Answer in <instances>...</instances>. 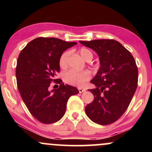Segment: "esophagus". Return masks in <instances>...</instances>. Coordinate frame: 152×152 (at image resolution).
Listing matches in <instances>:
<instances>
[{
  "mask_svg": "<svg viewBox=\"0 0 152 152\" xmlns=\"http://www.w3.org/2000/svg\"><path fill=\"white\" fill-rule=\"evenodd\" d=\"M78 91H79V93H83V92L86 91V89L83 88H81V87H78Z\"/></svg>",
  "mask_w": 152,
  "mask_h": 152,
  "instance_id": "obj_1",
  "label": "esophagus"
}]
</instances>
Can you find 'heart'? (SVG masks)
<instances>
[{
    "instance_id": "1",
    "label": "heart",
    "mask_w": 152,
    "mask_h": 152,
    "mask_svg": "<svg viewBox=\"0 0 152 152\" xmlns=\"http://www.w3.org/2000/svg\"><path fill=\"white\" fill-rule=\"evenodd\" d=\"M81 56L84 60L89 61L93 58V53L90 49L86 48H81L78 50ZM69 51H65L61 54L59 58L58 65L61 69H66L68 67V57ZM91 77V72L88 70L77 71L75 70H69L63 76L64 81L68 84L75 86H82L86 81Z\"/></svg>"
}]
</instances>
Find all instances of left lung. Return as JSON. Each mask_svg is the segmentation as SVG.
Returning a JSON list of instances; mask_svg holds the SVG:
<instances>
[{"label": "left lung", "mask_w": 152, "mask_h": 152, "mask_svg": "<svg viewBox=\"0 0 152 152\" xmlns=\"http://www.w3.org/2000/svg\"><path fill=\"white\" fill-rule=\"evenodd\" d=\"M98 53L101 66L91 83L94 101L85 108L88 117L101 125L118 120L129 105L138 84V68L132 53L118 41H79Z\"/></svg>", "instance_id": "8db88e82"}]
</instances>
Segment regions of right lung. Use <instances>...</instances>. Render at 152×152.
I'll return each instance as SVG.
<instances>
[{
    "mask_svg": "<svg viewBox=\"0 0 152 152\" xmlns=\"http://www.w3.org/2000/svg\"><path fill=\"white\" fill-rule=\"evenodd\" d=\"M76 43L56 38H36L19 54L15 69L19 93L31 115L41 123L59 121L65 114L69 97L79 93L77 88L56 78L60 71L59 58ZM52 81L59 87L49 91Z\"/></svg>",
    "mask_w": 152,
    "mask_h": 152,
    "instance_id": "right-lung-1",
    "label": "right lung"
}]
</instances>
